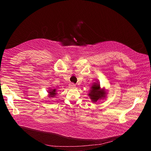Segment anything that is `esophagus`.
<instances>
[{"label":"esophagus","mask_w":151,"mask_h":151,"mask_svg":"<svg viewBox=\"0 0 151 151\" xmlns=\"http://www.w3.org/2000/svg\"><path fill=\"white\" fill-rule=\"evenodd\" d=\"M69 85H70V87H75V84L74 83H70V84H69Z\"/></svg>","instance_id":"esophagus-1"}]
</instances>
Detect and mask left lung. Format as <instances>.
Wrapping results in <instances>:
<instances>
[{"mask_svg": "<svg viewBox=\"0 0 151 151\" xmlns=\"http://www.w3.org/2000/svg\"><path fill=\"white\" fill-rule=\"evenodd\" d=\"M105 91L104 90H101L100 84L94 83L91 87V90L89 93V96L92 101L96 102L99 99L103 98L105 96Z\"/></svg>", "mask_w": 151, "mask_h": 151, "instance_id": "1", "label": "left lung"}]
</instances>
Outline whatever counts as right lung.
Here are the masks:
<instances>
[{"mask_svg":"<svg viewBox=\"0 0 151 151\" xmlns=\"http://www.w3.org/2000/svg\"><path fill=\"white\" fill-rule=\"evenodd\" d=\"M49 93H50V97H54L55 96V94H56V90H55V89H54L53 90H50Z\"/></svg>","mask_w":151,"mask_h":151,"instance_id":"1","label":"right lung"}]
</instances>
